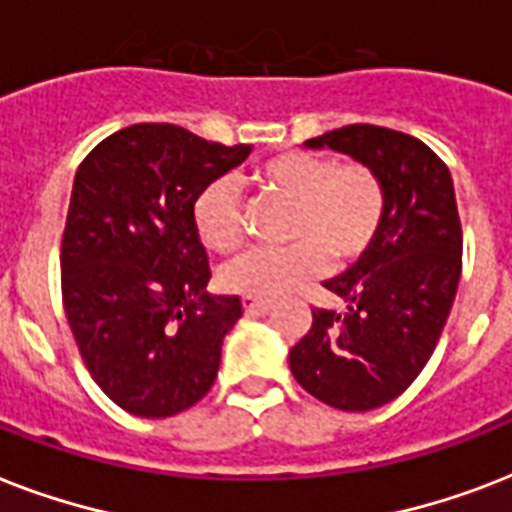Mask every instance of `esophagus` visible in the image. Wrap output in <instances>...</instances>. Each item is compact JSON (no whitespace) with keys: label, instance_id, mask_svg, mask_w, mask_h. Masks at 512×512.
Returning a JSON list of instances; mask_svg holds the SVG:
<instances>
[{"label":"esophagus","instance_id":"34e87169","mask_svg":"<svg viewBox=\"0 0 512 512\" xmlns=\"http://www.w3.org/2000/svg\"><path fill=\"white\" fill-rule=\"evenodd\" d=\"M241 305H244V311L249 313H265L271 308V300H263V297H241Z\"/></svg>","mask_w":512,"mask_h":512}]
</instances>
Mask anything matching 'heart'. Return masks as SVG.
Masks as SVG:
<instances>
[{"label": "heart", "mask_w": 512, "mask_h": 512, "mask_svg": "<svg viewBox=\"0 0 512 512\" xmlns=\"http://www.w3.org/2000/svg\"><path fill=\"white\" fill-rule=\"evenodd\" d=\"M265 193L292 204L287 239L279 249L247 252L220 273L228 292L249 297H281L327 268L356 263L377 241L385 223L388 196L380 175L364 162H335L332 156H273L257 167ZM199 239L217 255H231L244 244V212L228 180H212L193 201Z\"/></svg>", "instance_id": "1"}]
</instances>
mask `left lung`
Masks as SVG:
<instances>
[{"label": "left lung", "instance_id": "obj_1", "mask_svg": "<svg viewBox=\"0 0 512 512\" xmlns=\"http://www.w3.org/2000/svg\"><path fill=\"white\" fill-rule=\"evenodd\" d=\"M369 164L388 196L372 249L324 281L345 313L313 308L289 369L313 398L369 412L404 393L428 364L452 311L462 271V225L449 167L404 132L348 124L305 140Z\"/></svg>", "mask_w": 512, "mask_h": 512}]
</instances>
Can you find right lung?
Instances as JSON below:
<instances>
[{"label":"right lung","instance_id":"right-lung-1","mask_svg":"<svg viewBox=\"0 0 512 512\" xmlns=\"http://www.w3.org/2000/svg\"><path fill=\"white\" fill-rule=\"evenodd\" d=\"M252 148L177 124H132L79 164L60 244L68 327L87 372L135 417H172L207 396L241 300L207 295L193 225L204 185Z\"/></svg>","mask_w":512,"mask_h":512}]
</instances>
